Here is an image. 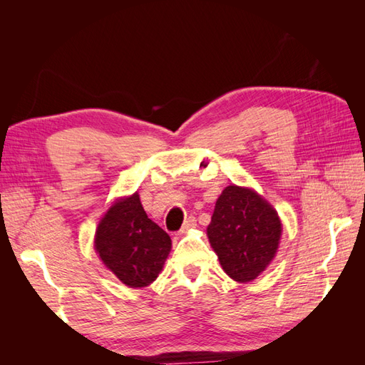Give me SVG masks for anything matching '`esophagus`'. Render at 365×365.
I'll return each mask as SVG.
<instances>
[{"label":"esophagus","instance_id":"esophagus-1","mask_svg":"<svg viewBox=\"0 0 365 365\" xmlns=\"http://www.w3.org/2000/svg\"><path fill=\"white\" fill-rule=\"evenodd\" d=\"M196 227V217H193V216H189L185 219V222L182 224V228H181V233H185V231H189V230H192V228H195Z\"/></svg>","mask_w":365,"mask_h":365}]
</instances>
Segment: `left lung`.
<instances>
[{"label":"left lung","mask_w":365,"mask_h":365,"mask_svg":"<svg viewBox=\"0 0 365 365\" xmlns=\"http://www.w3.org/2000/svg\"><path fill=\"white\" fill-rule=\"evenodd\" d=\"M277 212L250 189L228 185L216 201L207 228L210 244L231 279L251 282L268 267L279 248Z\"/></svg>","instance_id":"left-lung-1"}]
</instances>
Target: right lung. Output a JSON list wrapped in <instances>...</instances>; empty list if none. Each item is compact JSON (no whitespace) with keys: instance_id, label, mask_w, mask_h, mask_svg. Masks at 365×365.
<instances>
[{"instance_id":"right-lung-1","label":"right lung","mask_w":365,"mask_h":365,"mask_svg":"<svg viewBox=\"0 0 365 365\" xmlns=\"http://www.w3.org/2000/svg\"><path fill=\"white\" fill-rule=\"evenodd\" d=\"M96 250L106 267L130 288L158 277L169 256V235L148 217L138 193L120 200L97 227Z\"/></svg>"}]
</instances>
